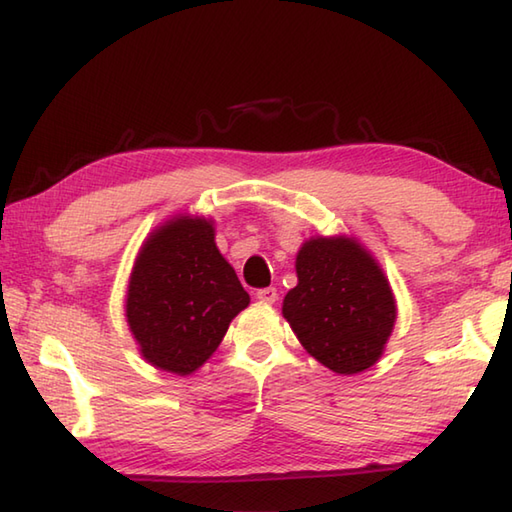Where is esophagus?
Here are the masks:
<instances>
[{"label":"esophagus","instance_id":"esophagus-1","mask_svg":"<svg viewBox=\"0 0 512 512\" xmlns=\"http://www.w3.org/2000/svg\"><path fill=\"white\" fill-rule=\"evenodd\" d=\"M255 297L259 299V301H264V303H275L277 301V288H262V290H257L255 292Z\"/></svg>","mask_w":512,"mask_h":512}]
</instances>
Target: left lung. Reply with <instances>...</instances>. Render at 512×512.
I'll use <instances>...</instances> for the list:
<instances>
[{"label": "left lung", "mask_w": 512, "mask_h": 512, "mask_svg": "<svg viewBox=\"0 0 512 512\" xmlns=\"http://www.w3.org/2000/svg\"><path fill=\"white\" fill-rule=\"evenodd\" d=\"M297 277L284 317L301 345L336 374L372 367L396 321L394 295L374 259L354 239H310L297 255Z\"/></svg>", "instance_id": "obj_1"}]
</instances>
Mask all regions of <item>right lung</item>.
Returning <instances> with one entry per match:
<instances>
[{
    "mask_svg": "<svg viewBox=\"0 0 512 512\" xmlns=\"http://www.w3.org/2000/svg\"><path fill=\"white\" fill-rule=\"evenodd\" d=\"M248 292L206 220H173L147 239L127 290V323L151 365L187 376L209 358Z\"/></svg>",
    "mask_w": 512,
    "mask_h": 512,
    "instance_id": "1",
    "label": "right lung"
}]
</instances>
